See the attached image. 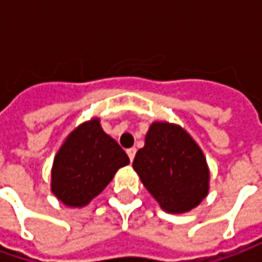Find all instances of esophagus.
Segmentation results:
<instances>
[{
  "label": "esophagus",
  "instance_id": "obj_1",
  "mask_svg": "<svg viewBox=\"0 0 262 262\" xmlns=\"http://www.w3.org/2000/svg\"><path fill=\"white\" fill-rule=\"evenodd\" d=\"M136 153H137V150L134 148V147H131V148H128V150H126V155H128V157H129V160H131V162L134 160Z\"/></svg>",
  "mask_w": 262,
  "mask_h": 262
}]
</instances>
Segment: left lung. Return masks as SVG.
I'll use <instances>...</instances> for the list:
<instances>
[{
    "mask_svg": "<svg viewBox=\"0 0 262 262\" xmlns=\"http://www.w3.org/2000/svg\"><path fill=\"white\" fill-rule=\"evenodd\" d=\"M133 167L166 213H188L208 195L210 169L206 156L181 125L155 121Z\"/></svg>",
    "mask_w": 262,
    "mask_h": 262,
    "instance_id": "obj_1",
    "label": "left lung"
}]
</instances>
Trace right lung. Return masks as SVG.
Masks as SVG:
<instances>
[{
  "label": "right lung",
  "mask_w": 262,
  "mask_h": 262,
  "mask_svg": "<svg viewBox=\"0 0 262 262\" xmlns=\"http://www.w3.org/2000/svg\"><path fill=\"white\" fill-rule=\"evenodd\" d=\"M129 159L92 118L73 129L59 147L51 170V191L67 207H84L114 179Z\"/></svg>",
  "instance_id": "add662e5"
}]
</instances>
